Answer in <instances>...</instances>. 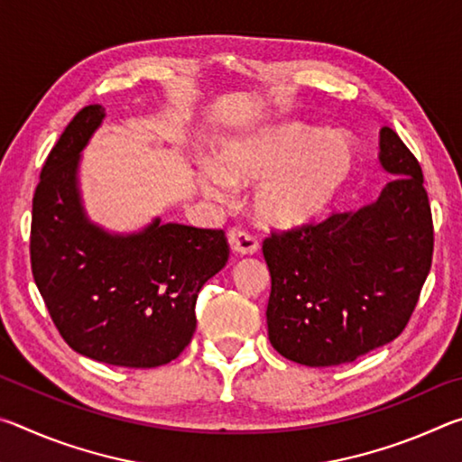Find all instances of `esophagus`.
Segmentation results:
<instances>
[{
  "label": "esophagus",
  "instance_id": "34e87169",
  "mask_svg": "<svg viewBox=\"0 0 462 462\" xmlns=\"http://www.w3.org/2000/svg\"><path fill=\"white\" fill-rule=\"evenodd\" d=\"M228 242L232 250L236 254H254L256 250H259V242H256V238L253 236V234H248L245 230H230L228 232Z\"/></svg>",
  "mask_w": 462,
  "mask_h": 462
}]
</instances>
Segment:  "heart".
Listing matches in <instances>:
<instances>
[{"mask_svg":"<svg viewBox=\"0 0 462 462\" xmlns=\"http://www.w3.org/2000/svg\"><path fill=\"white\" fill-rule=\"evenodd\" d=\"M355 173L350 140L314 124L285 120L226 138L214 165H201L195 183L209 198L254 185L250 208L271 230L310 228L332 212Z\"/></svg>","mask_w":462,"mask_h":462,"instance_id":"heart-1","label":"heart"}]
</instances>
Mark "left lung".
Listing matches in <instances>:
<instances>
[{"label":"left lung","mask_w":462,"mask_h":462,"mask_svg":"<svg viewBox=\"0 0 462 462\" xmlns=\"http://www.w3.org/2000/svg\"><path fill=\"white\" fill-rule=\"evenodd\" d=\"M379 148L381 167L393 179L377 199L263 242L269 340L289 361L353 363L395 340L416 308L434 250L424 175L387 126Z\"/></svg>","instance_id":"1"}]
</instances>
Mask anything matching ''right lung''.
I'll use <instances>...</instances> for the list:
<instances>
[{
	"label": "right lung",
	"instance_id": "right-lung-1",
	"mask_svg": "<svg viewBox=\"0 0 462 462\" xmlns=\"http://www.w3.org/2000/svg\"><path fill=\"white\" fill-rule=\"evenodd\" d=\"M106 118L83 107L46 159L32 199L30 259L54 326L93 361L152 369L183 353L195 332L199 289L228 263L222 230L154 217L112 232L85 212L81 152Z\"/></svg>",
	"mask_w": 462,
	"mask_h": 462
}]
</instances>
